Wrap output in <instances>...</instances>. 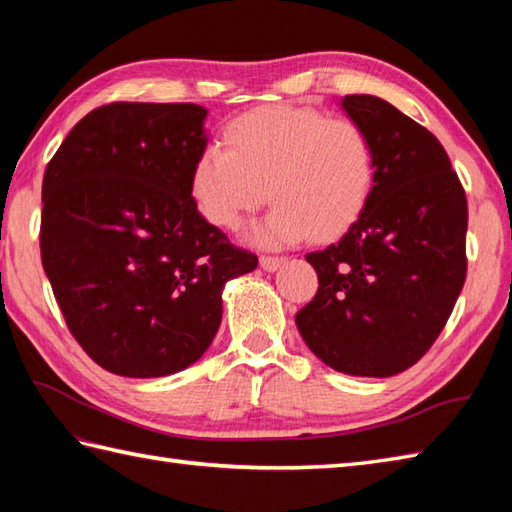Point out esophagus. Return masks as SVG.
<instances>
[{
	"label": "esophagus",
	"mask_w": 512,
	"mask_h": 512,
	"mask_svg": "<svg viewBox=\"0 0 512 512\" xmlns=\"http://www.w3.org/2000/svg\"><path fill=\"white\" fill-rule=\"evenodd\" d=\"M286 264V259L284 257H259V266H262L266 273H275L277 268H281Z\"/></svg>",
	"instance_id": "esophagus-1"
}]
</instances>
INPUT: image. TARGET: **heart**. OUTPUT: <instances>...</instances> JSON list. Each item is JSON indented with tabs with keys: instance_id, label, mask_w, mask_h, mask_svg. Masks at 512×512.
<instances>
[{
	"instance_id": "heart-1",
	"label": "heart",
	"mask_w": 512,
	"mask_h": 512,
	"mask_svg": "<svg viewBox=\"0 0 512 512\" xmlns=\"http://www.w3.org/2000/svg\"><path fill=\"white\" fill-rule=\"evenodd\" d=\"M374 145L365 129L312 107H259L224 129V149L193 162L189 193L206 222L233 231L259 204L275 206L250 228L259 246L330 242L350 231L374 187Z\"/></svg>"
}]
</instances>
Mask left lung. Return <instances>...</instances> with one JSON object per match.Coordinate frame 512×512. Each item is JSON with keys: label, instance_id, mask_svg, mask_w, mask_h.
Here are the masks:
<instances>
[{"label": "left lung", "instance_id": "8db88e82", "mask_svg": "<svg viewBox=\"0 0 512 512\" xmlns=\"http://www.w3.org/2000/svg\"><path fill=\"white\" fill-rule=\"evenodd\" d=\"M341 107L374 145L376 176L339 242L308 253L319 290L295 317L321 361L385 378L427 354L466 277V195L440 140L394 105L347 94Z\"/></svg>", "mask_w": 512, "mask_h": 512}]
</instances>
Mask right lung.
Returning <instances> with one entry per match:
<instances>
[{
  "instance_id": "right-lung-1",
  "label": "right lung",
  "mask_w": 512,
  "mask_h": 512,
  "mask_svg": "<svg viewBox=\"0 0 512 512\" xmlns=\"http://www.w3.org/2000/svg\"><path fill=\"white\" fill-rule=\"evenodd\" d=\"M204 118L193 103L96 107L46 167L41 264L72 336L112 374L193 365L220 328L226 281L257 268L191 200Z\"/></svg>"
}]
</instances>
